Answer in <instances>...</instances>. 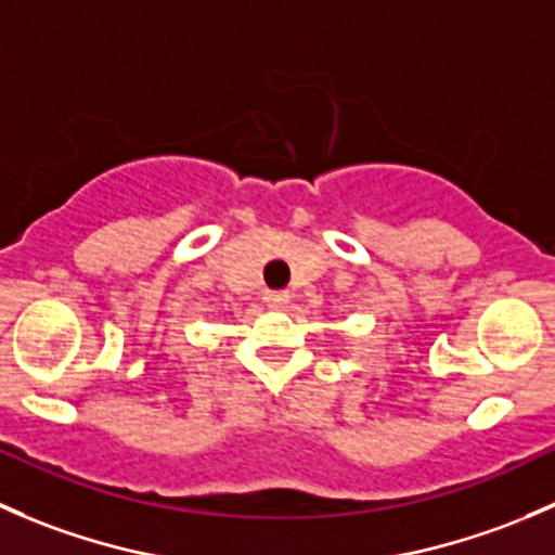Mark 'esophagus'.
I'll return each instance as SVG.
<instances>
[{
    "instance_id": "obj_1",
    "label": "esophagus",
    "mask_w": 555,
    "mask_h": 555,
    "mask_svg": "<svg viewBox=\"0 0 555 555\" xmlns=\"http://www.w3.org/2000/svg\"><path fill=\"white\" fill-rule=\"evenodd\" d=\"M266 300L271 309H284V306L289 304V293H284V289H276V293H266Z\"/></svg>"
}]
</instances>
